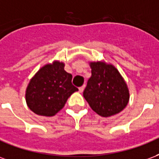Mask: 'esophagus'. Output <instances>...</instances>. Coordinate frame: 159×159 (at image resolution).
<instances>
[{
    "mask_svg": "<svg viewBox=\"0 0 159 159\" xmlns=\"http://www.w3.org/2000/svg\"><path fill=\"white\" fill-rule=\"evenodd\" d=\"M84 85H83V86H81V87L79 88V91H80V93H82V92L84 91Z\"/></svg>",
    "mask_w": 159,
    "mask_h": 159,
    "instance_id": "obj_1",
    "label": "esophagus"
}]
</instances>
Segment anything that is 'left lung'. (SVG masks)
I'll return each instance as SVG.
<instances>
[{
    "instance_id": "8db88e82",
    "label": "left lung",
    "mask_w": 159,
    "mask_h": 159,
    "mask_svg": "<svg viewBox=\"0 0 159 159\" xmlns=\"http://www.w3.org/2000/svg\"><path fill=\"white\" fill-rule=\"evenodd\" d=\"M91 77L84 97L91 109L104 118L113 116L125 108L129 92L125 80L113 64L104 61L89 62Z\"/></svg>"
}]
</instances>
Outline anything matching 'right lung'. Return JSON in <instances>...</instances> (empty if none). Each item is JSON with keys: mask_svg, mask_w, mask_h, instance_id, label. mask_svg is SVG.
Segmentation results:
<instances>
[{"mask_svg": "<svg viewBox=\"0 0 159 159\" xmlns=\"http://www.w3.org/2000/svg\"><path fill=\"white\" fill-rule=\"evenodd\" d=\"M65 63L57 60L40 68L30 80L25 91L29 108L37 115L52 117L65 105L78 88L72 84V75L64 70Z\"/></svg>", "mask_w": 159, "mask_h": 159, "instance_id": "obj_1", "label": "right lung"}]
</instances>
